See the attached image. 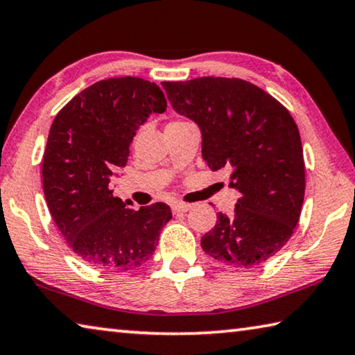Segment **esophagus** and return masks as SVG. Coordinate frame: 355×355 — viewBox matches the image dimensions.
<instances>
[{"label":"esophagus","mask_w":355,"mask_h":355,"mask_svg":"<svg viewBox=\"0 0 355 355\" xmlns=\"http://www.w3.org/2000/svg\"><path fill=\"white\" fill-rule=\"evenodd\" d=\"M188 209H191L189 203H183V202L172 203V211L173 213H183V211H188Z\"/></svg>","instance_id":"esophagus-1"}]
</instances>
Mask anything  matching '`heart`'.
Masks as SVG:
<instances>
[{"label":"heart","instance_id":"heart-1","mask_svg":"<svg viewBox=\"0 0 355 355\" xmlns=\"http://www.w3.org/2000/svg\"><path fill=\"white\" fill-rule=\"evenodd\" d=\"M177 122H180V120H177ZM177 122H173V123H177Z\"/></svg>","mask_w":355,"mask_h":355}]
</instances>
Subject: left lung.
<instances>
[{
  "instance_id": "8db88e82",
  "label": "left lung",
  "mask_w": 355,
  "mask_h": 355,
  "mask_svg": "<svg viewBox=\"0 0 355 355\" xmlns=\"http://www.w3.org/2000/svg\"><path fill=\"white\" fill-rule=\"evenodd\" d=\"M173 110L202 130V156L213 171H230L239 199L219 213L202 249L233 266H260L290 241L305 192L302 142L290 111L255 84L203 76L164 81Z\"/></svg>"
}]
</instances>
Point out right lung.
Masks as SVG:
<instances>
[{
	"instance_id": "1",
	"label": "right lung",
	"mask_w": 355,
	"mask_h": 355,
	"mask_svg": "<svg viewBox=\"0 0 355 355\" xmlns=\"http://www.w3.org/2000/svg\"><path fill=\"white\" fill-rule=\"evenodd\" d=\"M166 107L159 86L122 76L84 89L53 120L42 159L45 200L69 248L89 266L110 272L139 268L172 219L166 203L136 211L111 188L137 128Z\"/></svg>"
}]
</instances>
